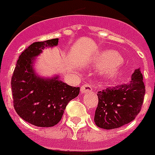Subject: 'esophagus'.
<instances>
[{"instance_id": "obj_1", "label": "esophagus", "mask_w": 155, "mask_h": 155, "mask_svg": "<svg viewBox=\"0 0 155 155\" xmlns=\"http://www.w3.org/2000/svg\"><path fill=\"white\" fill-rule=\"evenodd\" d=\"M92 90V85L89 84H84L81 86V88H80V91H81V93L84 94V93H87V92H91Z\"/></svg>"}]
</instances>
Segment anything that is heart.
Listing matches in <instances>:
<instances>
[{"label":"heart","mask_w":155,"mask_h":155,"mask_svg":"<svg viewBox=\"0 0 155 155\" xmlns=\"http://www.w3.org/2000/svg\"><path fill=\"white\" fill-rule=\"evenodd\" d=\"M122 62V58L117 52L113 51H106L100 54L97 59V67L101 69H108V75L115 78L120 72L118 65Z\"/></svg>","instance_id":"b5f03b06"}]
</instances>
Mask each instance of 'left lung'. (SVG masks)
I'll return each instance as SVG.
<instances>
[{
	"mask_svg": "<svg viewBox=\"0 0 155 155\" xmlns=\"http://www.w3.org/2000/svg\"><path fill=\"white\" fill-rule=\"evenodd\" d=\"M145 93L140 68L134 71L129 83L100 91L94 117L96 125L112 130L131 122L141 111Z\"/></svg>",
	"mask_w": 155,
	"mask_h": 155,
	"instance_id": "obj_1",
	"label": "left lung"
}]
</instances>
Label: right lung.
Masks as SVG:
<instances>
[{
	"instance_id": "1",
	"label": "right lung",
	"mask_w": 155,
	"mask_h": 155,
	"mask_svg": "<svg viewBox=\"0 0 155 155\" xmlns=\"http://www.w3.org/2000/svg\"><path fill=\"white\" fill-rule=\"evenodd\" d=\"M58 38L34 42L19 56L11 80L13 106L20 117L39 127L57 125L66 106L80 93V87L68 85L58 76L40 77L33 68L35 57L45 47L57 46Z\"/></svg>"
}]
</instances>
